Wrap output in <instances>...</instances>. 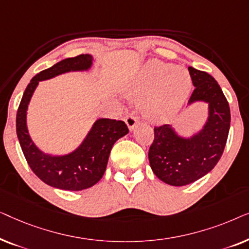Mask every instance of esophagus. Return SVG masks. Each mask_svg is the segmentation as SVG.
Here are the masks:
<instances>
[{"mask_svg": "<svg viewBox=\"0 0 249 249\" xmlns=\"http://www.w3.org/2000/svg\"><path fill=\"white\" fill-rule=\"evenodd\" d=\"M124 121H125V124H127L128 128L130 129V130H132V129L135 128V125L138 124L139 120H138V118L136 117V115H134V114H128L127 117H125Z\"/></svg>", "mask_w": 249, "mask_h": 249, "instance_id": "1", "label": "esophagus"}]
</instances>
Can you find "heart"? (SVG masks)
<instances>
[{
    "label": "heart",
    "mask_w": 249,
    "mask_h": 249,
    "mask_svg": "<svg viewBox=\"0 0 249 249\" xmlns=\"http://www.w3.org/2000/svg\"><path fill=\"white\" fill-rule=\"evenodd\" d=\"M192 79L188 71L153 60L144 67L137 80L129 88L131 96L149 97L145 107L148 118L165 121L180 110L188 96Z\"/></svg>",
    "instance_id": "obj_1"
}]
</instances>
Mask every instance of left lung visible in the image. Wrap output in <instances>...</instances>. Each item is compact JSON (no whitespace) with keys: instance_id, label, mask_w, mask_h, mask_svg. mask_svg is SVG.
I'll return each mask as SVG.
<instances>
[{"instance_id":"left-lung-1","label":"left lung","mask_w":249,"mask_h":249,"mask_svg":"<svg viewBox=\"0 0 249 249\" xmlns=\"http://www.w3.org/2000/svg\"><path fill=\"white\" fill-rule=\"evenodd\" d=\"M195 86L188 103H209V119L199 134L179 137L169 124L154 127V141L148 151L153 172L171 186H186L209 173L219 162L230 129V107L217 81L205 71L189 67Z\"/></svg>"}]
</instances>
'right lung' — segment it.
Instances as JSON below:
<instances>
[{
    "label": "right lung",
    "instance_id": "right-lung-1",
    "mask_svg": "<svg viewBox=\"0 0 249 249\" xmlns=\"http://www.w3.org/2000/svg\"><path fill=\"white\" fill-rule=\"evenodd\" d=\"M93 57L80 54L68 57L30 80L17 112V136L30 169L47 185L63 190H83L94 186L103 177L112 146L129 132L124 121L98 119L76 151L63 156L44 154L32 142L26 124V114L32 95L40 80L50 79L68 71L86 70Z\"/></svg>",
    "mask_w": 249,
    "mask_h": 249
}]
</instances>
